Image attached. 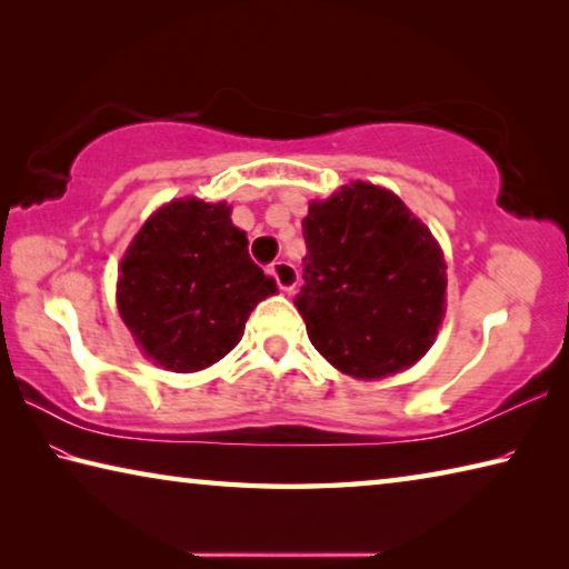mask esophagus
Here are the masks:
<instances>
[{"mask_svg":"<svg viewBox=\"0 0 569 569\" xmlns=\"http://www.w3.org/2000/svg\"><path fill=\"white\" fill-rule=\"evenodd\" d=\"M271 273H273V278H276V283H278V288H281V291H293L296 288V283H298V271L296 268L288 263V261H276L273 266H271Z\"/></svg>","mask_w":569,"mask_h":569,"instance_id":"esophagus-1","label":"esophagus"}]
</instances>
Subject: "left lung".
Here are the masks:
<instances>
[{
    "instance_id": "left-lung-1",
    "label": "left lung",
    "mask_w": 569,
    "mask_h": 569,
    "mask_svg": "<svg viewBox=\"0 0 569 569\" xmlns=\"http://www.w3.org/2000/svg\"><path fill=\"white\" fill-rule=\"evenodd\" d=\"M303 236L296 308L316 351L359 381L421 361L447 313V263L429 226L393 190L351 180L308 203Z\"/></svg>"
}]
</instances>
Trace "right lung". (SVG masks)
Segmentation results:
<instances>
[{"label": "right lung", "mask_w": 569, "mask_h": 569, "mask_svg": "<svg viewBox=\"0 0 569 569\" xmlns=\"http://www.w3.org/2000/svg\"><path fill=\"white\" fill-rule=\"evenodd\" d=\"M226 200L172 198L134 233L118 268V311L140 353L196 373L243 339L253 308L278 288L248 256Z\"/></svg>", "instance_id": "1"}]
</instances>
